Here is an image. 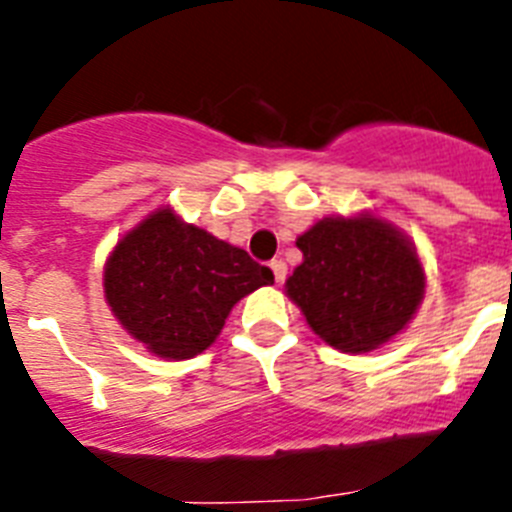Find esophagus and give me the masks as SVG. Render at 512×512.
Here are the masks:
<instances>
[{
	"mask_svg": "<svg viewBox=\"0 0 512 512\" xmlns=\"http://www.w3.org/2000/svg\"><path fill=\"white\" fill-rule=\"evenodd\" d=\"M271 271H274V279H277V282H284V279H287V264H284L282 259L271 261Z\"/></svg>",
	"mask_w": 512,
	"mask_h": 512,
	"instance_id": "34e87169",
	"label": "esophagus"
}]
</instances>
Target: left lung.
<instances>
[{"label": "left lung", "mask_w": 512, "mask_h": 512, "mask_svg": "<svg viewBox=\"0 0 512 512\" xmlns=\"http://www.w3.org/2000/svg\"><path fill=\"white\" fill-rule=\"evenodd\" d=\"M302 264L284 292L315 336L343 354H369L408 328L425 295L410 235L390 220L328 215L297 235Z\"/></svg>", "instance_id": "8db88e82"}]
</instances>
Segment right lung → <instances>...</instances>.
<instances>
[{"mask_svg": "<svg viewBox=\"0 0 512 512\" xmlns=\"http://www.w3.org/2000/svg\"><path fill=\"white\" fill-rule=\"evenodd\" d=\"M274 284L243 248L156 207L122 235L104 261L102 287L130 338L161 359H192L215 343L230 310Z\"/></svg>", "mask_w": 512, "mask_h": 512, "instance_id": "obj_1", "label": "right lung"}]
</instances>
